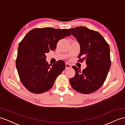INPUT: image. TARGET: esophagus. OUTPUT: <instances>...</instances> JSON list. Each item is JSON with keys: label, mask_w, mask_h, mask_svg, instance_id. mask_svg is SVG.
<instances>
[{"label": "esophagus", "mask_w": 125, "mask_h": 125, "mask_svg": "<svg viewBox=\"0 0 125 125\" xmlns=\"http://www.w3.org/2000/svg\"><path fill=\"white\" fill-rule=\"evenodd\" d=\"M71 67H72L71 65L69 64V63H66V69L71 68Z\"/></svg>", "instance_id": "34e87169"}]
</instances>
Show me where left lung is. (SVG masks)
<instances>
[{
	"instance_id": "left-lung-1",
	"label": "left lung",
	"mask_w": 125,
	"mask_h": 125,
	"mask_svg": "<svg viewBox=\"0 0 125 125\" xmlns=\"http://www.w3.org/2000/svg\"><path fill=\"white\" fill-rule=\"evenodd\" d=\"M73 36L80 45L79 62L86 61L87 67L81 71L76 66L74 77L69 82L73 89L83 94L95 92L105 80L111 66L110 47L104 38L98 32L84 26L69 29Z\"/></svg>"
}]
</instances>
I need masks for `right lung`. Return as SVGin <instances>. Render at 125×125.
<instances>
[{
	"instance_id": "right-lung-1",
	"label": "right lung",
	"mask_w": 125,
	"mask_h": 125,
	"mask_svg": "<svg viewBox=\"0 0 125 125\" xmlns=\"http://www.w3.org/2000/svg\"><path fill=\"white\" fill-rule=\"evenodd\" d=\"M70 35L67 29L45 27L33 29L24 36L18 48L16 66L21 82L30 92L40 94L52 87L65 63L59 60L50 67L45 54L55 50L60 39Z\"/></svg>"
}]
</instances>
